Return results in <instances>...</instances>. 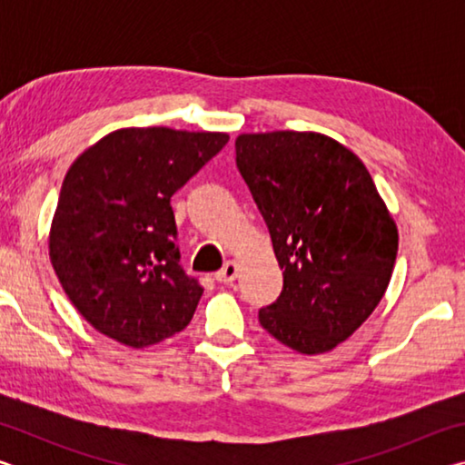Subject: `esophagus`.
<instances>
[{"label":"esophagus","instance_id":"esophagus-1","mask_svg":"<svg viewBox=\"0 0 465 465\" xmlns=\"http://www.w3.org/2000/svg\"><path fill=\"white\" fill-rule=\"evenodd\" d=\"M238 272H240V264L235 262V261H230L227 262L222 271H219L217 274H215V279L219 281V282H233L235 281V277H238Z\"/></svg>","mask_w":465,"mask_h":465}]
</instances>
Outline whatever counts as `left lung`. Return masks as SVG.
<instances>
[{"label": "left lung", "mask_w": 465, "mask_h": 465, "mask_svg": "<svg viewBox=\"0 0 465 465\" xmlns=\"http://www.w3.org/2000/svg\"><path fill=\"white\" fill-rule=\"evenodd\" d=\"M235 162L282 269V291L258 312L261 326L302 355L332 351L390 285L396 222L365 163L322 133H242Z\"/></svg>", "instance_id": "left-lung-1"}]
</instances>
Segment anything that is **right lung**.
<instances>
[{
  "label": "right lung",
  "mask_w": 465,
  "mask_h": 465,
  "mask_svg": "<svg viewBox=\"0 0 465 465\" xmlns=\"http://www.w3.org/2000/svg\"><path fill=\"white\" fill-rule=\"evenodd\" d=\"M227 141V133L129 127L108 133L67 170L49 256L98 332L143 349L193 320L203 287L178 264L170 199Z\"/></svg>",
  "instance_id": "right-lung-1"
}]
</instances>
